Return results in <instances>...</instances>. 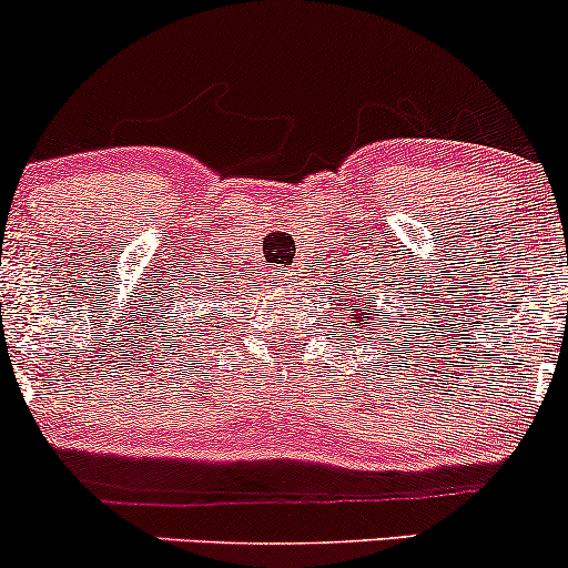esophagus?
Masks as SVG:
<instances>
[{
	"label": "esophagus",
	"instance_id": "34e87169",
	"mask_svg": "<svg viewBox=\"0 0 568 568\" xmlns=\"http://www.w3.org/2000/svg\"><path fill=\"white\" fill-rule=\"evenodd\" d=\"M275 275H277L280 280H288V277L296 275V272L288 270V266H277V270H275Z\"/></svg>",
	"mask_w": 568,
	"mask_h": 568
}]
</instances>
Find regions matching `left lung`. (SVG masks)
I'll return each instance as SVG.
<instances>
[{"label": "left lung", "mask_w": 568, "mask_h": 568, "mask_svg": "<svg viewBox=\"0 0 568 568\" xmlns=\"http://www.w3.org/2000/svg\"><path fill=\"white\" fill-rule=\"evenodd\" d=\"M341 306H344V304H341ZM344 310H346V314H352V310H349V304H346V306H344ZM367 312H371V306H362V310H357V314H354V317H352V320H357V323H359V325H367V323H365V317H362V314H367ZM384 317H386V312H384ZM381 323H384V320H381Z\"/></svg>", "instance_id": "8db88e82"}]
</instances>
